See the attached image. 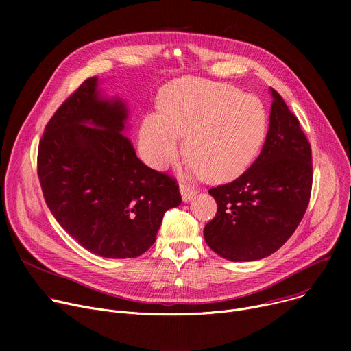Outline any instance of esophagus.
Returning a JSON list of instances; mask_svg holds the SVG:
<instances>
[{
  "instance_id": "34e87169",
  "label": "esophagus",
  "mask_w": 351,
  "mask_h": 351,
  "mask_svg": "<svg viewBox=\"0 0 351 351\" xmlns=\"http://www.w3.org/2000/svg\"><path fill=\"white\" fill-rule=\"evenodd\" d=\"M179 189H180V195H182L183 202H189L197 193V191L193 186L186 185V183H180Z\"/></svg>"
}]
</instances>
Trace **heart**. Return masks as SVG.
<instances>
[{
    "label": "heart",
    "mask_w": 351,
    "mask_h": 351,
    "mask_svg": "<svg viewBox=\"0 0 351 351\" xmlns=\"http://www.w3.org/2000/svg\"><path fill=\"white\" fill-rule=\"evenodd\" d=\"M159 114H147L139 129L145 160L165 169L185 154L192 168L210 180L242 173L256 156L267 131L263 104L226 84L185 77L165 85L158 97Z\"/></svg>",
    "instance_id": "1"
}]
</instances>
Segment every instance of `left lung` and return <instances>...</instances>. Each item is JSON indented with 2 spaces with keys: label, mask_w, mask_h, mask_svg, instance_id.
I'll list each match as a JSON object with an SVG mask.
<instances>
[{
  "label": "left lung",
  "mask_w": 351,
  "mask_h": 351,
  "mask_svg": "<svg viewBox=\"0 0 351 351\" xmlns=\"http://www.w3.org/2000/svg\"><path fill=\"white\" fill-rule=\"evenodd\" d=\"M270 94V123L259 158L233 182L209 189L217 212L204 229L205 241L232 262L259 261L280 249L310 200V143L283 98L273 88Z\"/></svg>",
  "instance_id": "obj_1"
}]
</instances>
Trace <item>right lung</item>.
Instances as JSON below:
<instances>
[{
	"instance_id": "obj_1",
	"label": "right lung",
	"mask_w": 351,
	"mask_h": 351,
	"mask_svg": "<svg viewBox=\"0 0 351 351\" xmlns=\"http://www.w3.org/2000/svg\"><path fill=\"white\" fill-rule=\"evenodd\" d=\"M128 108L92 77L57 109L38 147V178L61 228L108 259L138 257L165 212L180 205L176 180L139 160L125 136Z\"/></svg>"
}]
</instances>
